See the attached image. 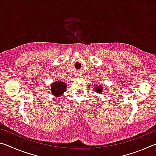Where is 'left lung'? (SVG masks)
I'll list each match as a JSON object with an SVG mask.
<instances>
[{
  "instance_id": "1",
  "label": "left lung",
  "mask_w": 156,
  "mask_h": 156,
  "mask_svg": "<svg viewBox=\"0 0 156 156\" xmlns=\"http://www.w3.org/2000/svg\"><path fill=\"white\" fill-rule=\"evenodd\" d=\"M102 90H103V87L101 85H98L95 87V91H96L98 94H102Z\"/></svg>"
}]
</instances>
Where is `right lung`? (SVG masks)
<instances>
[{"label":"right lung","mask_w":156,"mask_h":156,"mask_svg":"<svg viewBox=\"0 0 156 156\" xmlns=\"http://www.w3.org/2000/svg\"><path fill=\"white\" fill-rule=\"evenodd\" d=\"M67 89V83L63 81H54L51 84V93L56 97H60Z\"/></svg>","instance_id":"right-lung-1"}]
</instances>
